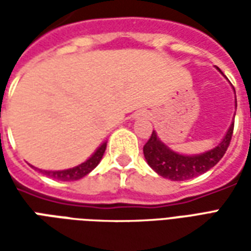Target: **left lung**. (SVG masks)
<instances>
[{
    "instance_id": "left-lung-1",
    "label": "left lung",
    "mask_w": 251,
    "mask_h": 251,
    "mask_svg": "<svg viewBox=\"0 0 251 251\" xmlns=\"http://www.w3.org/2000/svg\"><path fill=\"white\" fill-rule=\"evenodd\" d=\"M232 131H234V122L230 126L223 141L210 152H205L198 156H183L179 153L172 152L168 147H165L152 131V136L144 145V156L147 158L151 168L157 172L160 176L174 181H183V180L192 179L199 175L204 174L208 169L219 163L227 148L231 141Z\"/></svg>"
}]
</instances>
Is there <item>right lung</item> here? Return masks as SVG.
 <instances>
[{
    "instance_id": "add662e5",
    "label": "right lung",
    "mask_w": 251,
    "mask_h": 251,
    "mask_svg": "<svg viewBox=\"0 0 251 251\" xmlns=\"http://www.w3.org/2000/svg\"><path fill=\"white\" fill-rule=\"evenodd\" d=\"M104 151H106V144L100 145L98 148V151L94 153L93 156L88 158L86 163L80 164V165H77L75 168L66 169V171H40V172L47 175L51 179L62 180V181H74V180L82 179V177H84L86 175L90 174L98 165L99 161L102 160Z\"/></svg>"
}]
</instances>
